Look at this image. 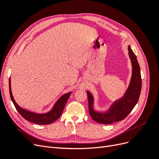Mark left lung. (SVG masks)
I'll return each instance as SVG.
<instances>
[{
	"instance_id": "left-lung-1",
	"label": "left lung",
	"mask_w": 159,
	"mask_h": 159,
	"mask_svg": "<svg viewBox=\"0 0 159 159\" xmlns=\"http://www.w3.org/2000/svg\"><path fill=\"white\" fill-rule=\"evenodd\" d=\"M128 51L132 65V75L125 93L121 98L115 100L107 110L98 111L94 109L93 95L90 91H86L90 116L96 122L107 125L121 121L131 113L138 102L142 86L140 67L130 46H128Z\"/></svg>"
}]
</instances>
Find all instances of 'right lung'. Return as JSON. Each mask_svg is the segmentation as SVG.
I'll list each match as a JSON object with an SVG mask.
<instances>
[{"mask_svg":"<svg viewBox=\"0 0 159 159\" xmlns=\"http://www.w3.org/2000/svg\"><path fill=\"white\" fill-rule=\"evenodd\" d=\"M9 79V92H10L11 98L13 104L15 106L18 112L27 121L39 125H48L52 123L58 119L63 112L65 105L68 102L70 96L72 92H68L61 95V97L56 101V102L53 105L52 108L46 113H38L31 111L21 107L17 104L14 100L11 90V81Z\"/></svg>","mask_w":159,"mask_h":159,"instance_id":"obj_1","label":"right lung"}]
</instances>
